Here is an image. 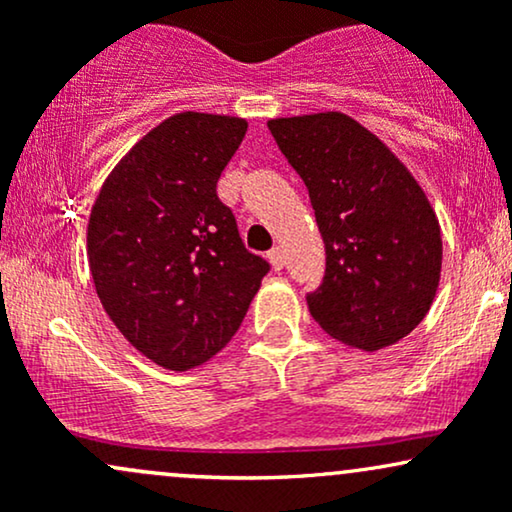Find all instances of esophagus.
<instances>
[{"instance_id":"esophagus-1","label":"esophagus","mask_w":512,"mask_h":512,"mask_svg":"<svg viewBox=\"0 0 512 512\" xmlns=\"http://www.w3.org/2000/svg\"><path fill=\"white\" fill-rule=\"evenodd\" d=\"M267 257H269V262H272V267L276 269V272H279V269H284V250H281L279 245L269 250Z\"/></svg>"}]
</instances>
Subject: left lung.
<instances>
[{"label": "left lung", "instance_id": "1", "mask_svg": "<svg viewBox=\"0 0 512 512\" xmlns=\"http://www.w3.org/2000/svg\"><path fill=\"white\" fill-rule=\"evenodd\" d=\"M267 127L308 187L325 240V279L308 293L310 315L368 354L397 344L431 310L443 267L426 192L385 142L337 110Z\"/></svg>", "mask_w": 512, "mask_h": 512}]
</instances>
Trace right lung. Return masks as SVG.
I'll return each mask as SVG.
<instances>
[{
	"instance_id": "1",
	"label": "right lung",
	"mask_w": 512,
	"mask_h": 512,
	"mask_svg": "<svg viewBox=\"0 0 512 512\" xmlns=\"http://www.w3.org/2000/svg\"><path fill=\"white\" fill-rule=\"evenodd\" d=\"M245 132L243 117L170 115L110 170L88 216V267L105 313L161 368L219 354L269 272L216 195Z\"/></svg>"
}]
</instances>
